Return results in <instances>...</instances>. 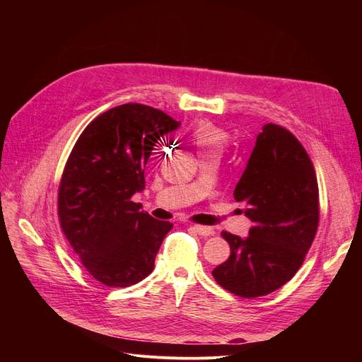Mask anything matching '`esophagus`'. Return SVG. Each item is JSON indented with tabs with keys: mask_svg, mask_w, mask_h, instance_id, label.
I'll list each match as a JSON object with an SVG mask.
<instances>
[{
	"mask_svg": "<svg viewBox=\"0 0 362 362\" xmlns=\"http://www.w3.org/2000/svg\"><path fill=\"white\" fill-rule=\"evenodd\" d=\"M192 229H193V231H194L196 234H199V235H202V237H210V235H213V234H214V229H213L211 226L193 225V226H192Z\"/></svg>",
	"mask_w": 362,
	"mask_h": 362,
	"instance_id": "esophagus-1",
	"label": "esophagus"
}]
</instances>
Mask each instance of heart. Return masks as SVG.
<instances>
[{"instance_id": "obj_1", "label": "heart", "mask_w": 362, "mask_h": 362, "mask_svg": "<svg viewBox=\"0 0 362 362\" xmlns=\"http://www.w3.org/2000/svg\"><path fill=\"white\" fill-rule=\"evenodd\" d=\"M189 140L192 146L199 152L201 156L205 154H221L226 145L228 136L222 128H218L208 120H199L189 131Z\"/></svg>"}]
</instances>
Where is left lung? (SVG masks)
Returning a JSON list of instances; mask_svg holds the SVG:
<instances>
[{
    "label": "left lung",
    "mask_w": 362,
    "mask_h": 362,
    "mask_svg": "<svg viewBox=\"0 0 362 362\" xmlns=\"http://www.w3.org/2000/svg\"><path fill=\"white\" fill-rule=\"evenodd\" d=\"M234 199L252 222L247 237L222 233L231 255L213 270L218 286L242 298L281 288L302 266L319 226L313 163L288 129L262 127Z\"/></svg>",
    "instance_id": "8db88e82"
}]
</instances>
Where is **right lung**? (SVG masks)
Instances as JSON below:
<instances>
[{
	"instance_id": "add662e5",
	"label": "right lung",
	"mask_w": 362,
	"mask_h": 362,
	"mask_svg": "<svg viewBox=\"0 0 362 362\" xmlns=\"http://www.w3.org/2000/svg\"><path fill=\"white\" fill-rule=\"evenodd\" d=\"M181 122L157 108L124 104L93 119L68 158L59 189L64 235L90 275L129 287L154 270L173 223L141 211L145 166L158 140Z\"/></svg>"
}]
</instances>
